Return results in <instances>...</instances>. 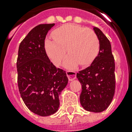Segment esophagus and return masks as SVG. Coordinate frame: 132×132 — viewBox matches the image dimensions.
I'll use <instances>...</instances> for the list:
<instances>
[{
    "instance_id": "34e87169",
    "label": "esophagus",
    "mask_w": 132,
    "mask_h": 132,
    "mask_svg": "<svg viewBox=\"0 0 132 132\" xmlns=\"http://www.w3.org/2000/svg\"><path fill=\"white\" fill-rule=\"evenodd\" d=\"M66 75H67V77H68L69 81L74 80L76 78V72L75 71H72V70H67Z\"/></svg>"
}]
</instances>
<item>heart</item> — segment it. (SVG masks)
<instances>
[{"label":"heart","instance_id":"heart-1","mask_svg":"<svg viewBox=\"0 0 132 132\" xmlns=\"http://www.w3.org/2000/svg\"><path fill=\"white\" fill-rule=\"evenodd\" d=\"M53 38L54 40H46L45 48L56 66L65 58L66 49L70 55L64 62L67 67H75L78 64L88 66L99 51V40L95 32L77 24H68L58 28L53 32Z\"/></svg>","mask_w":132,"mask_h":132}]
</instances>
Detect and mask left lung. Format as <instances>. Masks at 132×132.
<instances>
[{"mask_svg": "<svg viewBox=\"0 0 132 132\" xmlns=\"http://www.w3.org/2000/svg\"><path fill=\"white\" fill-rule=\"evenodd\" d=\"M94 31L99 40V52L90 66L77 73L81 84L80 103L87 111L101 112L112 102L115 92V63L110 42L98 28Z\"/></svg>", "mask_w": 132, "mask_h": 132, "instance_id": "1", "label": "left lung"}]
</instances>
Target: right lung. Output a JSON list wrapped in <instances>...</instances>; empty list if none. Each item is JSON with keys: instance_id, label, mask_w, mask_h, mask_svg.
Masks as SVG:
<instances>
[{"instance_id": "add662e5", "label": "right lung", "mask_w": 132, "mask_h": 132, "mask_svg": "<svg viewBox=\"0 0 132 132\" xmlns=\"http://www.w3.org/2000/svg\"><path fill=\"white\" fill-rule=\"evenodd\" d=\"M54 25L42 24L32 29L20 44L16 62L20 96L32 112L42 117L57 111L59 96L68 81L66 71L56 68L46 53L44 40Z\"/></svg>"}]
</instances>
